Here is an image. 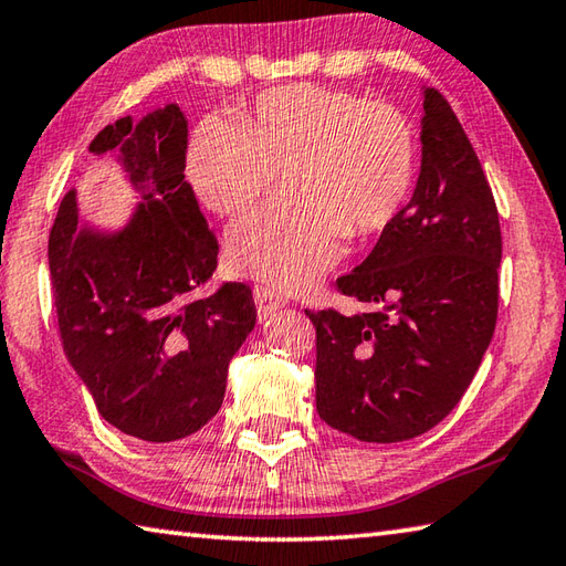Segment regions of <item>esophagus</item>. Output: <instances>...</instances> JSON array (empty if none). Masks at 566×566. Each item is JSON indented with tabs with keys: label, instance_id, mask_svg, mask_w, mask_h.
Segmentation results:
<instances>
[{
	"label": "esophagus",
	"instance_id": "obj_1",
	"mask_svg": "<svg viewBox=\"0 0 566 566\" xmlns=\"http://www.w3.org/2000/svg\"><path fill=\"white\" fill-rule=\"evenodd\" d=\"M253 301H255V311H259V317H263V319L287 305V301H285L281 293H275V291H271V287H265V285H255L253 287Z\"/></svg>",
	"mask_w": 566,
	"mask_h": 566
}]
</instances>
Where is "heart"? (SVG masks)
Returning <instances> with one entry per match:
<instances>
[{"label": "heart", "instance_id": "b5f03b06", "mask_svg": "<svg viewBox=\"0 0 566 566\" xmlns=\"http://www.w3.org/2000/svg\"><path fill=\"white\" fill-rule=\"evenodd\" d=\"M419 169L409 117L389 103L297 83L265 91L249 115H207L187 147L197 197L237 217L287 175L295 205L261 209L229 229V263L283 291H303L333 269L345 239L391 227Z\"/></svg>", "mask_w": 566, "mask_h": 566}]
</instances>
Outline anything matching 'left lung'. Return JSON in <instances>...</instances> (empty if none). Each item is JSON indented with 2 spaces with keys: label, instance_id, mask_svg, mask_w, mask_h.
<instances>
[{
  "label": "left lung",
  "instance_id": "obj_1",
  "mask_svg": "<svg viewBox=\"0 0 566 566\" xmlns=\"http://www.w3.org/2000/svg\"><path fill=\"white\" fill-rule=\"evenodd\" d=\"M497 207L449 101L423 88L421 172L397 221L337 291L359 315L305 311L317 335L315 407L367 443L421 436L473 381L497 319Z\"/></svg>",
  "mask_w": 566,
  "mask_h": 566
}]
</instances>
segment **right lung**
<instances>
[{
  "mask_svg": "<svg viewBox=\"0 0 566 566\" xmlns=\"http://www.w3.org/2000/svg\"><path fill=\"white\" fill-rule=\"evenodd\" d=\"M117 153L143 197L120 231L78 221L76 191L49 233V271L61 345L98 413L140 441L169 443L221 409L229 361L255 325L251 287L223 283L217 237L185 179L187 117L179 105L130 115L93 137Z\"/></svg>",
  "mask_w": 566,
  "mask_h": 566,
  "instance_id": "obj_1",
  "label": "right lung"
}]
</instances>
